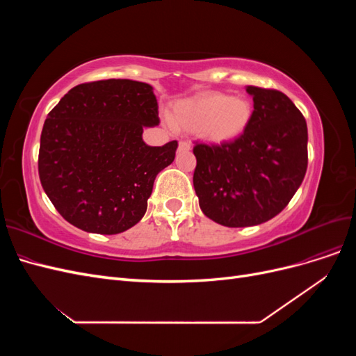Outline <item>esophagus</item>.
I'll return each instance as SVG.
<instances>
[{
	"mask_svg": "<svg viewBox=\"0 0 356 356\" xmlns=\"http://www.w3.org/2000/svg\"><path fill=\"white\" fill-rule=\"evenodd\" d=\"M190 149H191V145L186 141H181L178 144V152H190Z\"/></svg>",
	"mask_w": 356,
	"mask_h": 356,
	"instance_id": "esophagus-1",
	"label": "esophagus"
}]
</instances>
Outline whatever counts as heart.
<instances>
[{
    "instance_id": "b5f03b06",
    "label": "heart",
    "mask_w": 356,
    "mask_h": 356,
    "mask_svg": "<svg viewBox=\"0 0 356 356\" xmlns=\"http://www.w3.org/2000/svg\"><path fill=\"white\" fill-rule=\"evenodd\" d=\"M252 117V105L243 98L220 92H204L181 99L169 111V122L178 131L197 132L213 145L241 138Z\"/></svg>"
}]
</instances>
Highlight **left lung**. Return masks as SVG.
<instances>
[{"label":"left lung","instance_id":"1","mask_svg":"<svg viewBox=\"0 0 356 356\" xmlns=\"http://www.w3.org/2000/svg\"><path fill=\"white\" fill-rule=\"evenodd\" d=\"M254 111L234 143L197 144L193 186L202 212L225 227L272 220L303 182L307 124L286 95L246 86Z\"/></svg>","mask_w":356,"mask_h":356}]
</instances>
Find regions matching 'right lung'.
I'll return each instance as SVG.
<instances>
[{"mask_svg":"<svg viewBox=\"0 0 356 356\" xmlns=\"http://www.w3.org/2000/svg\"><path fill=\"white\" fill-rule=\"evenodd\" d=\"M159 124L153 86L101 80L72 88L42 126L38 174L70 224L117 234L147 211L154 179L175 159L177 141L147 145L144 127Z\"/></svg>","mask_w":356,"mask_h":356,"instance_id":"right-lung-1","label":"right lung"}]
</instances>
